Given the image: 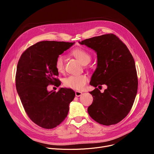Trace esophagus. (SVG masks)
Instances as JSON below:
<instances>
[{
    "mask_svg": "<svg viewBox=\"0 0 154 154\" xmlns=\"http://www.w3.org/2000/svg\"><path fill=\"white\" fill-rule=\"evenodd\" d=\"M82 92H81L77 91H75V95H76L77 97H79V96H80V95H82Z\"/></svg>",
    "mask_w": 154,
    "mask_h": 154,
    "instance_id": "1",
    "label": "esophagus"
}]
</instances>
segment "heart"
I'll use <instances>...</instances> for the list:
<instances>
[{
    "label": "heart",
    "mask_w": 154,
    "mask_h": 154,
    "mask_svg": "<svg viewBox=\"0 0 154 154\" xmlns=\"http://www.w3.org/2000/svg\"><path fill=\"white\" fill-rule=\"evenodd\" d=\"M72 55L83 65H87L91 60V55L82 48H75L72 52ZM55 67L58 72L61 73L64 70L63 57L59 55L55 60ZM88 81V78L85 75H70L63 80V84L67 87L77 91H81L85 87Z\"/></svg>",
    "instance_id": "1"
}]
</instances>
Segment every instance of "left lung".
I'll use <instances>...</instances> for the list:
<instances>
[{
  "mask_svg": "<svg viewBox=\"0 0 154 154\" xmlns=\"http://www.w3.org/2000/svg\"><path fill=\"white\" fill-rule=\"evenodd\" d=\"M95 51L97 66L90 84L99 88L106 85L101 93L98 88L90 92L93 102L88 113L97 122L104 125H114L130 112L138 88L135 61L127 47L113 34L87 38L81 42Z\"/></svg>",
  "mask_w": 154,
  "mask_h": 154,
  "instance_id": "obj_1",
  "label": "left lung"
}]
</instances>
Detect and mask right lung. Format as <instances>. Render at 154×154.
Returning a JSON list of instances; mask_svg holds the SVG:
<instances>
[{
  "label": "right lung",
  "mask_w": 154,
  "mask_h": 154,
  "mask_svg": "<svg viewBox=\"0 0 154 154\" xmlns=\"http://www.w3.org/2000/svg\"><path fill=\"white\" fill-rule=\"evenodd\" d=\"M74 43L39 42L24 51L18 62L15 85L22 106L32 122L44 128L51 129L62 123L75 97L71 88L47 91L48 85L59 87L61 84L56 78L59 72L55 59Z\"/></svg>",
  "instance_id": "add662e5"
}]
</instances>
